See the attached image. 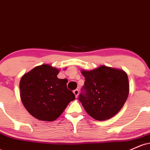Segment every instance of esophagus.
<instances>
[{"label":"esophagus","mask_w":150,"mask_h":150,"mask_svg":"<svg viewBox=\"0 0 150 150\" xmlns=\"http://www.w3.org/2000/svg\"><path fill=\"white\" fill-rule=\"evenodd\" d=\"M73 93L75 94V97H78V94H79V89H75V90L73 91Z\"/></svg>","instance_id":"34e87169"}]
</instances>
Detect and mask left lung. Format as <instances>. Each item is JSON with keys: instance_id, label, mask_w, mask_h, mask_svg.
Returning <instances> with one entry per match:
<instances>
[{"instance_id": "left-lung-1", "label": "left lung", "mask_w": 150, "mask_h": 150, "mask_svg": "<svg viewBox=\"0 0 150 150\" xmlns=\"http://www.w3.org/2000/svg\"><path fill=\"white\" fill-rule=\"evenodd\" d=\"M82 74L85 81L79 101L89 116L104 120L118 113L128 97L127 74L105 65L89 71L82 70Z\"/></svg>"}]
</instances>
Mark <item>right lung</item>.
Returning a JSON list of instances; mask_svg holds the SVG:
<instances>
[{
  "instance_id": "obj_1",
  "label": "right lung",
  "mask_w": 150,
  "mask_h": 150,
  "mask_svg": "<svg viewBox=\"0 0 150 150\" xmlns=\"http://www.w3.org/2000/svg\"><path fill=\"white\" fill-rule=\"evenodd\" d=\"M59 70L45 64L34 68L22 77L20 97L26 109L34 118L55 120L61 115L75 94L67 88L68 80L58 79Z\"/></svg>"
}]
</instances>
